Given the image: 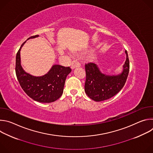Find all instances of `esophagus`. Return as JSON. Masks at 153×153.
<instances>
[{"label": "esophagus", "instance_id": "34e87169", "mask_svg": "<svg viewBox=\"0 0 153 153\" xmlns=\"http://www.w3.org/2000/svg\"><path fill=\"white\" fill-rule=\"evenodd\" d=\"M80 66V63L77 60H74L71 63V68L74 69L76 67H79Z\"/></svg>", "mask_w": 153, "mask_h": 153}]
</instances>
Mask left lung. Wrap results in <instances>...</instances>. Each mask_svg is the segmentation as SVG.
Masks as SVG:
<instances>
[{"label": "left lung", "instance_id": "1", "mask_svg": "<svg viewBox=\"0 0 153 153\" xmlns=\"http://www.w3.org/2000/svg\"><path fill=\"white\" fill-rule=\"evenodd\" d=\"M125 53L126 59L123 65V71L118 76L105 75L99 71L95 63H85V91L90 99L96 102L105 100L111 98L122 90L129 71V61L126 50Z\"/></svg>", "mask_w": 153, "mask_h": 153}]
</instances>
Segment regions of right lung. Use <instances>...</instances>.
I'll return each mask as SVG.
<instances>
[{
	"label": "right lung",
	"mask_w": 153,
	"mask_h": 153,
	"mask_svg": "<svg viewBox=\"0 0 153 153\" xmlns=\"http://www.w3.org/2000/svg\"><path fill=\"white\" fill-rule=\"evenodd\" d=\"M36 35L28 39L38 37ZM22 44L16 57V74L22 88L33 100L42 103H50L60 97L63 91L65 80L71 71L70 67L55 65L50 71L41 77L33 76L24 71L20 65V51Z\"/></svg>",
	"instance_id": "1"
}]
</instances>
